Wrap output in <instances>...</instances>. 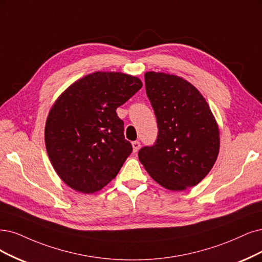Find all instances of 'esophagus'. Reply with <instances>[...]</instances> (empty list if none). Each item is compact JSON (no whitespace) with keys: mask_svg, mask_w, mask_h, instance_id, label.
Wrapping results in <instances>:
<instances>
[{"mask_svg":"<svg viewBox=\"0 0 262 262\" xmlns=\"http://www.w3.org/2000/svg\"><path fill=\"white\" fill-rule=\"evenodd\" d=\"M132 146H133V151L134 152H137L140 149V142L139 141H134L132 143Z\"/></svg>","mask_w":262,"mask_h":262,"instance_id":"1","label":"esophagus"}]
</instances>
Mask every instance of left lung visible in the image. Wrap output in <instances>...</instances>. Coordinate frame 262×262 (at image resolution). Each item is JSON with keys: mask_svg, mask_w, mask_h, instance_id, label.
Segmentation results:
<instances>
[{"mask_svg": "<svg viewBox=\"0 0 262 262\" xmlns=\"http://www.w3.org/2000/svg\"><path fill=\"white\" fill-rule=\"evenodd\" d=\"M146 91L158 121V139L139 150L153 180L170 191L194 187L214 166L220 148L218 124L204 97L180 76L146 72Z\"/></svg>", "mask_w": 262, "mask_h": 262, "instance_id": "obj_1", "label": "left lung"}]
</instances>
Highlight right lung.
<instances>
[{"mask_svg": "<svg viewBox=\"0 0 262 262\" xmlns=\"http://www.w3.org/2000/svg\"><path fill=\"white\" fill-rule=\"evenodd\" d=\"M142 87L137 76L94 72L58 97L45 124V146L57 175L71 189L95 193L115 178L133 151L116 108Z\"/></svg>", "mask_w": 262, "mask_h": 262, "instance_id": "obj_1", "label": "right lung"}]
</instances>
